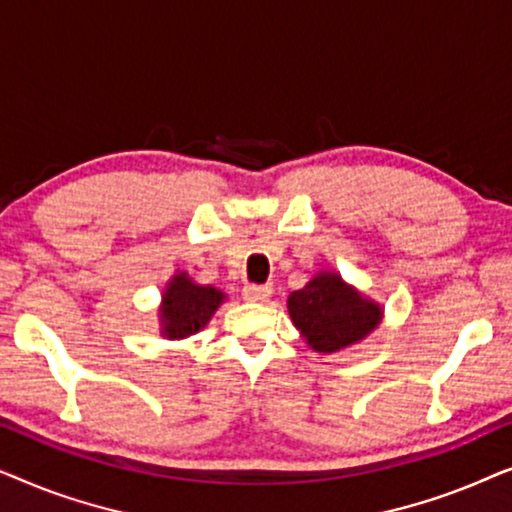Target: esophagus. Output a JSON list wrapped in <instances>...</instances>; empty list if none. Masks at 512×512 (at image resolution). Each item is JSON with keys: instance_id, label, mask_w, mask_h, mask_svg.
Masks as SVG:
<instances>
[{"instance_id": "obj_1", "label": "esophagus", "mask_w": 512, "mask_h": 512, "mask_svg": "<svg viewBox=\"0 0 512 512\" xmlns=\"http://www.w3.org/2000/svg\"><path fill=\"white\" fill-rule=\"evenodd\" d=\"M242 296H244V300H247V303H268V298L272 296V286H256V284H251V286H244V291H242Z\"/></svg>"}]
</instances>
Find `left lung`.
Instances as JSON below:
<instances>
[{"label":"left lung","mask_w":512,"mask_h":512,"mask_svg":"<svg viewBox=\"0 0 512 512\" xmlns=\"http://www.w3.org/2000/svg\"><path fill=\"white\" fill-rule=\"evenodd\" d=\"M286 307L300 338L317 354L359 345L384 317L377 300L345 282L335 270H319L303 289L291 293Z\"/></svg>","instance_id":"1"}]
</instances>
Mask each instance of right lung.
Returning a JSON list of instances; mask_svg holds the SVG:
<instances>
[{"mask_svg": "<svg viewBox=\"0 0 512 512\" xmlns=\"http://www.w3.org/2000/svg\"><path fill=\"white\" fill-rule=\"evenodd\" d=\"M226 293L212 284H198L186 270H177L160 293L158 331L167 340H186L200 333L214 312L226 303Z\"/></svg>", "mask_w": 512, "mask_h": 512, "instance_id": "1", "label": "right lung"}]
</instances>
